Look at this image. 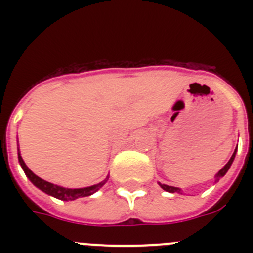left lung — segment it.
Segmentation results:
<instances>
[{"label":"left lung","mask_w":253,"mask_h":253,"mask_svg":"<svg viewBox=\"0 0 253 253\" xmlns=\"http://www.w3.org/2000/svg\"><path fill=\"white\" fill-rule=\"evenodd\" d=\"M236 151H237V148H236ZM236 151H234V153L232 154L231 160L228 161V162H227V165H225V166L223 167V169H220V171L218 172V175L215 176V177H216V181H219V178H220V177H223V176H224L225 173H227V171H228V169H229V167H231L232 162H233L234 157H236ZM160 186L162 187L163 190H166V191H169V193H180V189H177V187L169 186V185H163V184H161V182H160Z\"/></svg>","instance_id":"8db88e82"}]
</instances>
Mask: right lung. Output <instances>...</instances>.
Masks as SVG:
<instances>
[{"label": "right lung", "mask_w": 253, "mask_h": 253, "mask_svg": "<svg viewBox=\"0 0 253 253\" xmlns=\"http://www.w3.org/2000/svg\"><path fill=\"white\" fill-rule=\"evenodd\" d=\"M19 162L20 165H21L24 172L26 173V176L29 177V180H30L35 186L39 187V189L42 190V191H44V193L49 194V195L51 196H54V198L57 199H60V200H64V202H68V200H76V199L78 198L92 195L93 193H96L97 190L101 189V187L104 186V184L107 180L106 178V180H104L102 182H100V184L93 185V186H90V187H84V189H66V187H60L58 186V185H53L50 184V182H48V181H44L40 177H38L35 173H33V172L29 169V167L25 165V162H24V160L21 158L20 153H19Z\"/></svg>", "instance_id": "add662e5"}]
</instances>
